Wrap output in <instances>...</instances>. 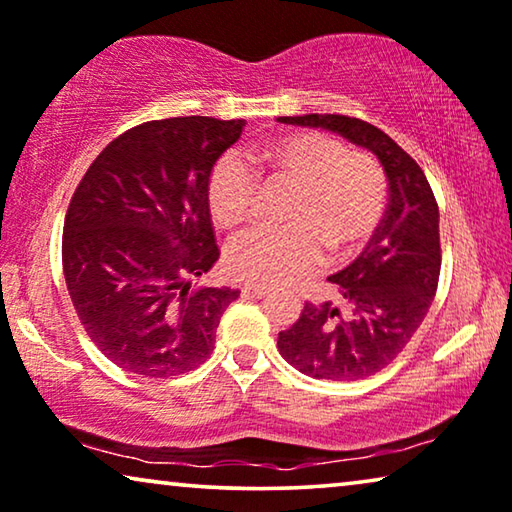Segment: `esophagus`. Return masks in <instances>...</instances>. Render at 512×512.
<instances>
[{
    "label": "esophagus",
    "instance_id": "1",
    "mask_svg": "<svg viewBox=\"0 0 512 512\" xmlns=\"http://www.w3.org/2000/svg\"><path fill=\"white\" fill-rule=\"evenodd\" d=\"M243 294H248V297H255V299H264L271 294V287H264V285H243Z\"/></svg>",
    "mask_w": 512,
    "mask_h": 512
}]
</instances>
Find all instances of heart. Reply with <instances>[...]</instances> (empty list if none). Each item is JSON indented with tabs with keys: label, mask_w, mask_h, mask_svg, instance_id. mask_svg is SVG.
<instances>
[{
	"label": "heart",
	"mask_w": 512,
	"mask_h": 512,
	"mask_svg": "<svg viewBox=\"0 0 512 512\" xmlns=\"http://www.w3.org/2000/svg\"><path fill=\"white\" fill-rule=\"evenodd\" d=\"M248 164L264 185H287L292 194L283 206L285 227L250 229L229 246V271L243 280L292 283L308 276L325 250L334 259L359 253L383 222V169L325 134H276L248 150ZM206 199L220 229L241 227L255 213V175L239 157H222L208 178Z\"/></svg>",
	"instance_id": "b5f03b06"
}]
</instances>
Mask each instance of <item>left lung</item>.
Returning <instances> with one entry per match:
<instances>
[{
  "label": "left lung",
  "instance_id": "8db88e82",
  "mask_svg": "<svg viewBox=\"0 0 512 512\" xmlns=\"http://www.w3.org/2000/svg\"><path fill=\"white\" fill-rule=\"evenodd\" d=\"M278 120L341 134L376 155L387 176L390 204L378 232L355 262L329 276L341 306L306 304L299 320L278 334L280 355L306 376H373L406 348L434 301L441 273L434 192L413 157L369 122L334 113Z\"/></svg>",
  "mask_w": 512,
  "mask_h": 512
}]
</instances>
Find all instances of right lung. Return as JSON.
<instances>
[{
  "label": "right lung",
  "instance_id": "1",
  "mask_svg": "<svg viewBox=\"0 0 512 512\" xmlns=\"http://www.w3.org/2000/svg\"><path fill=\"white\" fill-rule=\"evenodd\" d=\"M243 120H150L113 139L71 197L62 234L69 297L102 355L167 378L213 352L232 287H197L215 246L206 187Z\"/></svg>",
  "mask_w": 512,
  "mask_h": 512
}]
</instances>
